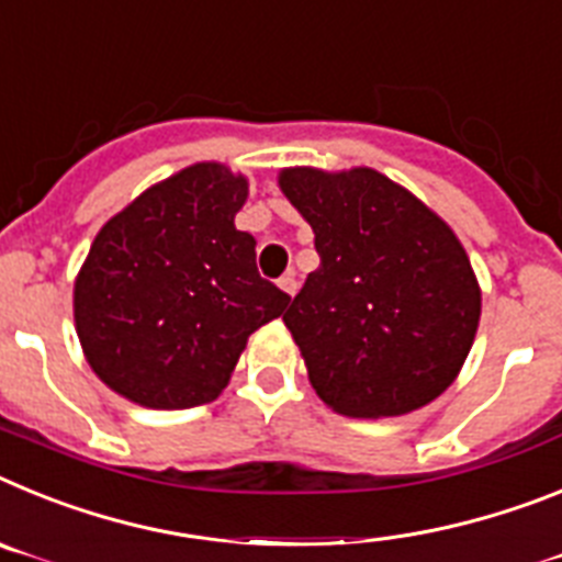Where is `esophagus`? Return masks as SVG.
Instances as JSON below:
<instances>
[{
	"label": "esophagus",
	"instance_id": "esophagus-1",
	"mask_svg": "<svg viewBox=\"0 0 562 562\" xmlns=\"http://www.w3.org/2000/svg\"><path fill=\"white\" fill-rule=\"evenodd\" d=\"M280 288L285 291V294L294 296L296 294V288H300V280H296L294 271H285V274L280 277Z\"/></svg>",
	"mask_w": 562,
	"mask_h": 562
}]
</instances>
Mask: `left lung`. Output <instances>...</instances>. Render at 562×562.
<instances>
[{
	"instance_id": "obj_1",
	"label": "left lung",
	"mask_w": 562,
	"mask_h": 562,
	"mask_svg": "<svg viewBox=\"0 0 562 562\" xmlns=\"http://www.w3.org/2000/svg\"><path fill=\"white\" fill-rule=\"evenodd\" d=\"M319 268L282 314L316 396L341 416H404L461 370L481 316L470 257L450 226L373 169H285Z\"/></svg>"
}]
</instances>
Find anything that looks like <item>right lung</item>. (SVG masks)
I'll list each match as a JSON object with an SVG mask.
<instances>
[{
  "label": "right lung",
  "instance_id": "right-lung-1",
  "mask_svg": "<svg viewBox=\"0 0 562 562\" xmlns=\"http://www.w3.org/2000/svg\"><path fill=\"white\" fill-rule=\"evenodd\" d=\"M246 194V178L226 166H189L92 243L72 300L78 339L101 382L130 402H214L248 336L291 302L257 271L251 234L234 228Z\"/></svg>",
  "mask_w": 562,
  "mask_h": 562
}]
</instances>
